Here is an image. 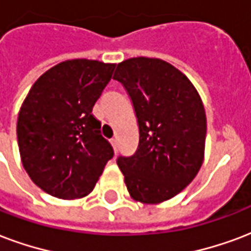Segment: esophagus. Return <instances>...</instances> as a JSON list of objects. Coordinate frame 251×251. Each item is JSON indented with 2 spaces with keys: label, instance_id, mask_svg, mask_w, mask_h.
I'll return each mask as SVG.
<instances>
[{
  "label": "esophagus",
  "instance_id": "obj_1",
  "mask_svg": "<svg viewBox=\"0 0 251 251\" xmlns=\"http://www.w3.org/2000/svg\"><path fill=\"white\" fill-rule=\"evenodd\" d=\"M110 143H112L113 150H114V152H117V139H116V138L110 139Z\"/></svg>",
  "mask_w": 251,
  "mask_h": 251
}]
</instances>
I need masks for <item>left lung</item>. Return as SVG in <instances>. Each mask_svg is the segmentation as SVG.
I'll return each instance as SVG.
<instances>
[{
  "instance_id": "left-lung-1",
  "label": "left lung",
  "mask_w": 251,
  "mask_h": 251,
  "mask_svg": "<svg viewBox=\"0 0 251 251\" xmlns=\"http://www.w3.org/2000/svg\"><path fill=\"white\" fill-rule=\"evenodd\" d=\"M113 79L127 92L139 129L131 156H118L133 200L159 204L181 192L204 160L205 109L198 89L176 67L156 57L118 63Z\"/></svg>"
}]
</instances>
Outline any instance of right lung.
<instances>
[{"label": "right lung", "instance_id": "right-lung-1", "mask_svg": "<svg viewBox=\"0 0 251 251\" xmlns=\"http://www.w3.org/2000/svg\"><path fill=\"white\" fill-rule=\"evenodd\" d=\"M116 64L72 59L46 71L19 109L17 138L24 168L53 198L88 196L112 159L92 109Z\"/></svg>", "mask_w": 251, "mask_h": 251}]
</instances>
